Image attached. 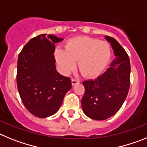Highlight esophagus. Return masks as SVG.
Instances as JSON below:
<instances>
[{
  "label": "esophagus",
  "mask_w": 147,
  "mask_h": 147,
  "mask_svg": "<svg viewBox=\"0 0 147 147\" xmlns=\"http://www.w3.org/2000/svg\"><path fill=\"white\" fill-rule=\"evenodd\" d=\"M79 83H80V81H79L78 79H75V78H72V84L73 85V86H74V85H75V84H79Z\"/></svg>",
  "instance_id": "1"
}]
</instances>
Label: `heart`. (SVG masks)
<instances>
[{"label":"heart","instance_id":"heart-1","mask_svg":"<svg viewBox=\"0 0 147 147\" xmlns=\"http://www.w3.org/2000/svg\"><path fill=\"white\" fill-rule=\"evenodd\" d=\"M55 56L62 72L69 73L74 69L75 61L84 76L95 78L101 74L109 64L111 49L109 43L87 36L71 38L66 42L64 50L57 49Z\"/></svg>","mask_w":147,"mask_h":147}]
</instances>
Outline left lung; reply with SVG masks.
Wrapping results in <instances>:
<instances>
[{"instance_id":"8db88e82","label":"left lung","mask_w":147,"mask_h":147,"mask_svg":"<svg viewBox=\"0 0 147 147\" xmlns=\"http://www.w3.org/2000/svg\"><path fill=\"white\" fill-rule=\"evenodd\" d=\"M115 56L110 67L95 80L83 82L85 92L81 100L84 114L91 119L102 121L115 115L123 105L130 85L129 58L123 47L109 36Z\"/></svg>"}]
</instances>
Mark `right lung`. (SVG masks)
I'll list each match as a JSON object with an SVG mask.
<instances>
[{
  "label": "right lung",
  "mask_w": 147,
  "mask_h": 147,
  "mask_svg": "<svg viewBox=\"0 0 147 147\" xmlns=\"http://www.w3.org/2000/svg\"><path fill=\"white\" fill-rule=\"evenodd\" d=\"M61 40L55 35L41 34L32 38L18 55V92L25 107L38 118L56 113L72 88L69 78L58 73L55 64V43Z\"/></svg>",
  "instance_id": "obj_1"
}]
</instances>
